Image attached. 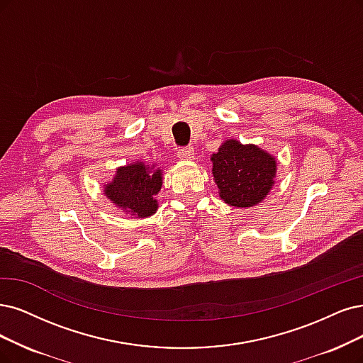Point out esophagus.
Masks as SVG:
<instances>
[{
    "label": "esophagus",
    "mask_w": 363,
    "mask_h": 363,
    "mask_svg": "<svg viewBox=\"0 0 363 363\" xmlns=\"http://www.w3.org/2000/svg\"><path fill=\"white\" fill-rule=\"evenodd\" d=\"M178 158H179V160H184V161H191V160H194V147H193V146L181 147V150L178 151Z\"/></svg>",
    "instance_id": "obj_1"
}]
</instances>
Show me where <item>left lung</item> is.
<instances>
[{
	"instance_id": "obj_1",
	"label": "left lung",
	"mask_w": 363,
	"mask_h": 363,
	"mask_svg": "<svg viewBox=\"0 0 363 363\" xmlns=\"http://www.w3.org/2000/svg\"><path fill=\"white\" fill-rule=\"evenodd\" d=\"M212 177L224 203L235 208L259 205L272 190L277 158L257 145L227 139L211 155Z\"/></svg>"
}]
</instances>
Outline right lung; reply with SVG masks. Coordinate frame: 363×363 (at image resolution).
Returning a JSON list of instances; mask_svg holds the SVG:
<instances>
[{"mask_svg": "<svg viewBox=\"0 0 363 363\" xmlns=\"http://www.w3.org/2000/svg\"><path fill=\"white\" fill-rule=\"evenodd\" d=\"M163 185V170L145 161H133L116 169L112 181L104 184L103 194L134 218L151 217L158 209L155 196Z\"/></svg>", "mask_w": 363, "mask_h": 363, "instance_id": "obj_1", "label": "right lung"}]
</instances>
